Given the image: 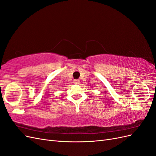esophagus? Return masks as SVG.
I'll return each instance as SVG.
<instances>
[{
	"label": "esophagus",
	"instance_id": "34e87169",
	"mask_svg": "<svg viewBox=\"0 0 156 156\" xmlns=\"http://www.w3.org/2000/svg\"><path fill=\"white\" fill-rule=\"evenodd\" d=\"M73 83H74V84H79V83H80V81H79V80L75 79V80H74V81H73Z\"/></svg>",
	"mask_w": 156,
	"mask_h": 156
}]
</instances>
